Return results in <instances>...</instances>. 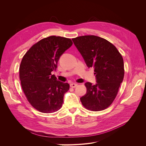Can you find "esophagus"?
Wrapping results in <instances>:
<instances>
[{
  "label": "esophagus",
  "instance_id": "1",
  "mask_svg": "<svg viewBox=\"0 0 146 146\" xmlns=\"http://www.w3.org/2000/svg\"><path fill=\"white\" fill-rule=\"evenodd\" d=\"M70 87L71 88H76V86H78V84L77 83H71L70 85Z\"/></svg>",
  "mask_w": 146,
  "mask_h": 146
}]
</instances>
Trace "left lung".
<instances>
[{"label":"left lung","instance_id":"8db88e82","mask_svg":"<svg viewBox=\"0 0 146 146\" xmlns=\"http://www.w3.org/2000/svg\"><path fill=\"white\" fill-rule=\"evenodd\" d=\"M72 41L87 66L94 68L95 85L86 82V94L80 98L82 105L93 111H102L112 103L124 76V60L117 48L104 38L85 35Z\"/></svg>","mask_w":146,"mask_h":146}]
</instances>
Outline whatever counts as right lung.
Listing matches in <instances>:
<instances>
[{
	"label": "right lung",
	"instance_id": "obj_1",
	"mask_svg": "<svg viewBox=\"0 0 146 146\" xmlns=\"http://www.w3.org/2000/svg\"><path fill=\"white\" fill-rule=\"evenodd\" d=\"M69 38L50 36L38 41L26 52L19 67V78L28 102L42 113L60 110L67 83L57 80L51 72L56 70L61 56L72 45Z\"/></svg>",
	"mask_w": 146,
	"mask_h": 146
}]
</instances>
